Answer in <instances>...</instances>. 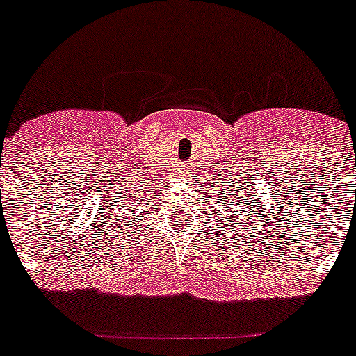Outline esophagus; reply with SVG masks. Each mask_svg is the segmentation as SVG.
<instances>
[{
    "mask_svg": "<svg viewBox=\"0 0 356 356\" xmlns=\"http://www.w3.org/2000/svg\"><path fill=\"white\" fill-rule=\"evenodd\" d=\"M181 176H185V171H181Z\"/></svg>",
    "mask_w": 356,
    "mask_h": 356,
    "instance_id": "1",
    "label": "esophagus"
}]
</instances>
